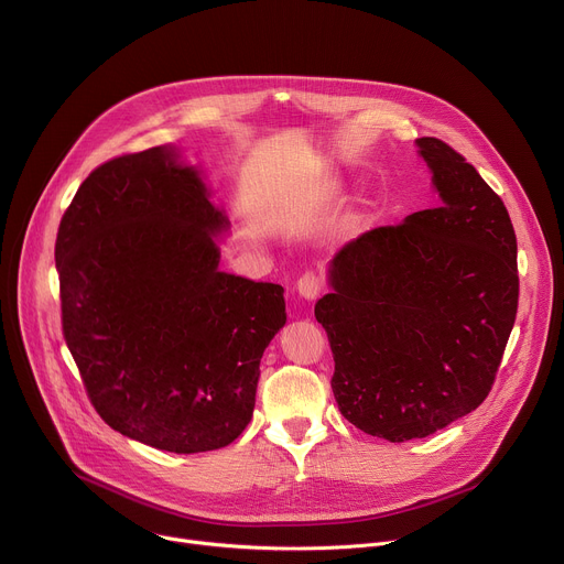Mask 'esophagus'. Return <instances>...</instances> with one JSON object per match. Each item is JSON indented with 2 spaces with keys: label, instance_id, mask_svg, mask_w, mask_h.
<instances>
[{
  "label": "esophagus",
  "instance_id": "obj_1",
  "mask_svg": "<svg viewBox=\"0 0 564 564\" xmlns=\"http://www.w3.org/2000/svg\"><path fill=\"white\" fill-rule=\"evenodd\" d=\"M294 290H296L299 296L306 299V302H313V299H317V294L322 290V283L315 274H304L302 279L294 283Z\"/></svg>",
  "mask_w": 564,
  "mask_h": 564
}]
</instances>
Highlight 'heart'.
I'll return each mask as SVG.
<instances>
[{
    "instance_id": "obj_1",
    "label": "heart",
    "mask_w": 564,
    "mask_h": 564,
    "mask_svg": "<svg viewBox=\"0 0 564 564\" xmlns=\"http://www.w3.org/2000/svg\"><path fill=\"white\" fill-rule=\"evenodd\" d=\"M340 191H343L340 181L326 178V181H319V185H317V197L319 199H335L337 195H340Z\"/></svg>"
}]
</instances>
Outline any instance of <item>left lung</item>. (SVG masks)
<instances>
[{"label": "left lung", "mask_w": 564, "mask_h": 564, "mask_svg": "<svg viewBox=\"0 0 564 564\" xmlns=\"http://www.w3.org/2000/svg\"><path fill=\"white\" fill-rule=\"evenodd\" d=\"M415 144L440 204L345 245L315 304L337 408L388 442L426 437L482 403L519 296L501 197L442 140Z\"/></svg>", "instance_id": "obj_1"}]
</instances>
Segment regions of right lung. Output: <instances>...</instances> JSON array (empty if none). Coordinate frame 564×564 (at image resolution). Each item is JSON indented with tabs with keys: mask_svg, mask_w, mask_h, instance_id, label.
<instances>
[{
	"mask_svg": "<svg viewBox=\"0 0 564 564\" xmlns=\"http://www.w3.org/2000/svg\"><path fill=\"white\" fill-rule=\"evenodd\" d=\"M174 144L112 159L56 238L63 333L99 417L172 454L215 452L251 422L283 288L219 270L231 221Z\"/></svg>",
	"mask_w": 564,
	"mask_h": 564,
	"instance_id": "1",
	"label": "right lung"
}]
</instances>
